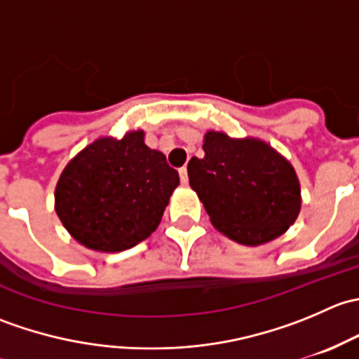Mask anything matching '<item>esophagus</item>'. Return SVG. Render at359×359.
I'll return each instance as SVG.
<instances>
[{
    "label": "esophagus",
    "mask_w": 359,
    "mask_h": 359,
    "mask_svg": "<svg viewBox=\"0 0 359 359\" xmlns=\"http://www.w3.org/2000/svg\"><path fill=\"white\" fill-rule=\"evenodd\" d=\"M179 175H180V182H182L184 186H186V184L189 182V177H187V168H186V166H182V168L179 170Z\"/></svg>",
    "instance_id": "1"
}]
</instances>
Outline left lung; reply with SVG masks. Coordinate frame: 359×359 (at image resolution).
I'll list each match as a JSON object with an SVG mask.
<instances>
[{
	"instance_id": "left-lung-1",
	"label": "left lung",
	"mask_w": 359,
	"mask_h": 359,
	"mask_svg": "<svg viewBox=\"0 0 359 359\" xmlns=\"http://www.w3.org/2000/svg\"><path fill=\"white\" fill-rule=\"evenodd\" d=\"M201 159L187 175L217 231L245 247H259L287 233L300 213L295 168L257 137H229L208 130Z\"/></svg>"
}]
</instances>
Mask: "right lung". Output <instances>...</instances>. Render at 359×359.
<instances>
[{"label": "right lung", "instance_id": "add662e5", "mask_svg": "<svg viewBox=\"0 0 359 359\" xmlns=\"http://www.w3.org/2000/svg\"><path fill=\"white\" fill-rule=\"evenodd\" d=\"M144 137V130H130L121 139L99 137L60 173L55 212L83 247L123 252L158 229L180 180Z\"/></svg>", "mask_w": 359, "mask_h": 359}]
</instances>
